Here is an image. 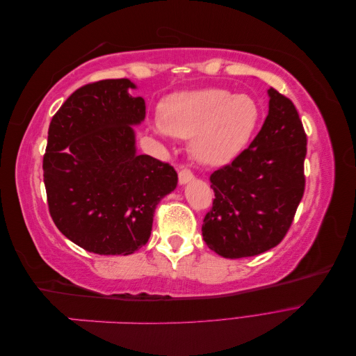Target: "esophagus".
Returning a JSON list of instances; mask_svg holds the SVG:
<instances>
[{
  "instance_id": "1",
  "label": "esophagus",
  "mask_w": 356,
  "mask_h": 356,
  "mask_svg": "<svg viewBox=\"0 0 356 356\" xmlns=\"http://www.w3.org/2000/svg\"><path fill=\"white\" fill-rule=\"evenodd\" d=\"M178 179H179V184L184 186V184H187V182L195 179V175H193V172H191L190 169L182 168V169L179 170V174H178Z\"/></svg>"
}]
</instances>
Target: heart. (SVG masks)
<instances>
[{"instance_id":"obj_1","label":"heart","mask_w":356,"mask_h":356,"mask_svg":"<svg viewBox=\"0 0 356 356\" xmlns=\"http://www.w3.org/2000/svg\"><path fill=\"white\" fill-rule=\"evenodd\" d=\"M261 108L250 95L222 89L187 90L169 96L153 131L163 139H191L197 163L220 168L230 163L251 143Z\"/></svg>"}]
</instances>
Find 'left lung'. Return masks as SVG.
I'll list each match as a JSON object with an SVG mask.
<instances>
[{
	"instance_id": "obj_1",
	"label": "left lung",
	"mask_w": 356,
	"mask_h": 356,
	"mask_svg": "<svg viewBox=\"0 0 356 356\" xmlns=\"http://www.w3.org/2000/svg\"><path fill=\"white\" fill-rule=\"evenodd\" d=\"M251 145L211 175L203 241L224 258L254 257L284 239L305 193L307 138L294 104L273 88Z\"/></svg>"
}]
</instances>
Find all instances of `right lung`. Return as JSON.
Returning <instances> with one entry per match:
<instances>
[{
	"label": "right lung",
	"mask_w": 356,
	"mask_h": 356,
	"mask_svg": "<svg viewBox=\"0 0 356 356\" xmlns=\"http://www.w3.org/2000/svg\"><path fill=\"white\" fill-rule=\"evenodd\" d=\"M129 79L75 90L53 115L42 159L49 211L63 236L99 255H129L149 239L159 202L178 184L175 169L138 154L134 126L145 101Z\"/></svg>",
	"instance_id": "add662e5"
}]
</instances>
